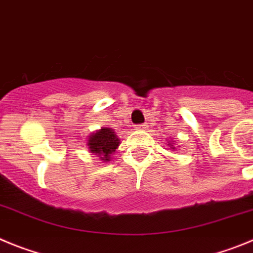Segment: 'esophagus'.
<instances>
[{
	"label": "esophagus",
	"mask_w": 253,
	"mask_h": 253,
	"mask_svg": "<svg viewBox=\"0 0 253 253\" xmlns=\"http://www.w3.org/2000/svg\"><path fill=\"white\" fill-rule=\"evenodd\" d=\"M136 128H137L138 131H143V129L147 128V125H145V124H143V125H138V126L136 127Z\"/></svg>",
	"instance_id": "34e87169"
}]
</instances>
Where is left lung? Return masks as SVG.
<instances>
[{
    "label": "left lung",
    "instance_id": "1",
    "mask_svg": "<svg viewBox=\"0 0 253 253\" xmlns=\"http://www.w3.org/2000/svg\"><path fill=\"white\" fill-rule=\"evenodd\" d=\"M168 145H169L170 146V149H172V150H175V141H172V140H170V141H168Z\"/></svg>",
    "mask_w": 253,
    "mask_h": 253
}]
</instances>
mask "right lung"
Instances as JSON below:
<instances>
[{"mask_svg": "<svg viewBox=\"0 0 253 253\" xmlns=\"http://www.w3.org/2000/svg\"><path fill=\"white\" fill-rule=\"evenodd\" d=\"M120 138L111 127H101L88 136V150L95 155L103 163H110L112 160L113 152L120 146Z\"/></svg>", "mask_w": 253, "mask_h": 253, "instance_id": "add662e5", "label": "right lung"}]
</instances>
